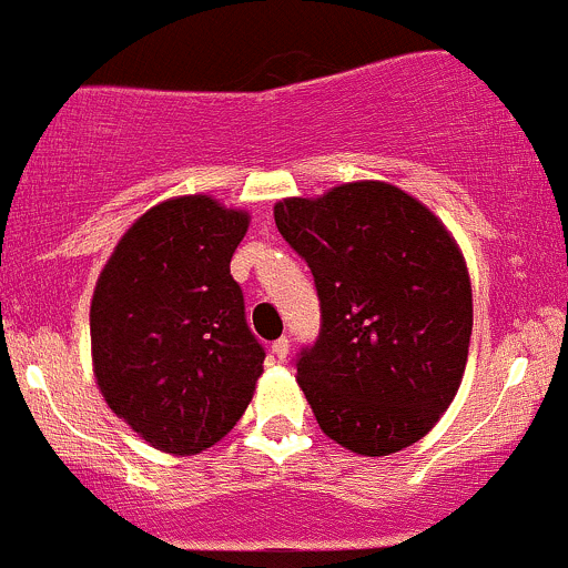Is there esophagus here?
<instances>
[{
	"label": "esophagus",
	"instance_id": "obj_1",
	"mask_svg": "<svg viewBox=\"0 0 568 568\" xmlns=\"http://www.w3.org/2000/svg\"><path fill=\"white\" fill-rule=\"evenodd\" d=\"M288 348H291V341H288V337H280V341H274V343H272V357H274V359H280V363H283V359L288 357Z\"/></svg>",
	"mask_w": 568,
	"mask_h": 568
}]
</instances>
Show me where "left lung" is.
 <instances>
[{"mask_svg":"<svg viewBox=\"0 0 568 568\" xmlns=\"http://www.w3.org/2000/svg\"><path fill=\"white\" fill-rule=\"evenodd\" d=\"M274 222L316 280L321 329L296 382L321 432L359 456L409 448L467 365L473 288L454 236L382 181L280 200Z\"/></svg>","mask_w":568,"mask_h":568,"instance_id":"1","label":"left lung"}]
</instances>
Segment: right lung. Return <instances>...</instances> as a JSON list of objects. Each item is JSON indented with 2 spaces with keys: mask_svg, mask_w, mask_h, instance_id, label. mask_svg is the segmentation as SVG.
Segmentation results:
<instances>
[{
  "mask_svg": "<svg viewBox=\"0 0 568 568\" xmlns=\"http://www.w3.org/2000/svg\"><path fill=\"white\" fill-rule=\"evenodd\" d=\"M247 211L209 194L153 205L125 231L90 305L109 409L164 454L192 456L239 423L263 374L231 257Z\"/></svg>",
  "mask_w": 568,
  "mask_h": 568,
  "instance_id": "add662e5",
  "label": "right lung"
}]
</instances>
